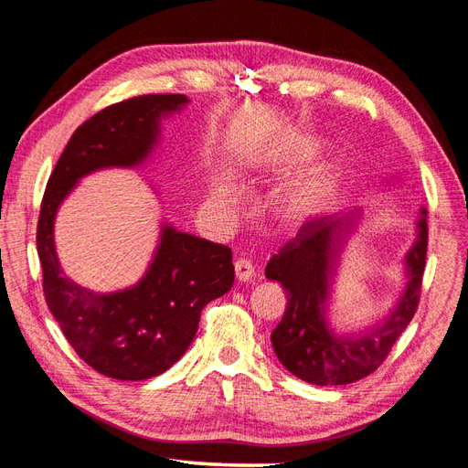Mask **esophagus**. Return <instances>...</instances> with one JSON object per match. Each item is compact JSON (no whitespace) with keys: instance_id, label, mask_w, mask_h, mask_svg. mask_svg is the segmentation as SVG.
Returning <instances> with one entry per match:
<instances>
[{"instance_id":"esophagus-1","label":"esophagus","mask_w":468,"mask_h":468,"mask_svg":"<svg viewBox=\"0 0 468 468\" xmlns=\"http://www.w3.org/2000/svg\"><path fill=\"white\" fill-rule=\"evenodd\" d=\"M234 271H236V279L238 281L248 282L253 277V265L248 260H238L234 263Z\"/></svg>"}]
</instances>
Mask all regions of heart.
<instances>
[{
	"label": "heart",
	"mask_w": 468,
	"mask_h": 468,
	"mask_svg": "<svg viewBox=\"0 0 468 468\" xmlns=\"http://www.w3.org/2000/svg\"><path fill=\"white\" fill-rule=\"evenodd\" d=\"M318 152L314 143H301L292 152L273 160V169H291L308 162ZM337 186V174L332 165H322L301 179L292 181L279 199V215L291 224H303L314 218L332 201ZM208 203L218 212H236L239 193L230 181L215 179L208 189Z\"/></svg>",
	"instance_id": "heart-1"
}]
</instances>
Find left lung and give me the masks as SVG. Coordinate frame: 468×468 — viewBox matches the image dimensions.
Masks as SVG:
<instances>
[{
  "instance_id": "8db88e82",
  "label": "left lung",
  "mask_w": 468,
  "mask_h": 468,
  "mask_svg": "<svg viewBox=\"0 0 468 468\" xmlns=\"http://www.w3.org/2000/svg\"><path fill=\"white\" fill-rule=\"evenodd\" d=\"M359 217L351 210L306 222L265 267V277L287 291L285 314L271 332L273 351L289 373L310 385H349L371 375L416 314L428 253L426 208H420L416 239L404 256L406 285L390 313L359 332L332 328L334 282Z\"/></svg>"
}]
</instances>
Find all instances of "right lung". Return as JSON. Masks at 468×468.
Wrapping results in <instances>:
<instances>
[{
  "label": "right lung",
  "instance_id": "1",
  "mask_svg": "<svg viewBox=\"0 0 468 468\" xmlns=\"http://www.w3.org/2000/svg\"><path fill=\"white\" fill-rule=\"evenodd\" d=\"M187 103V95H140L99 111L69 138L40 205L37 250L47 304L78 356L117 380L158 377L183 357L201 310L232 289V250L162 222L140 281L122 291L93 292L64 273L54 220L81 177L143 165L160 144L162 121Z\"/></svg>",
  "mask_w": 468,
  "mask_h": 468
}]
</instances>
